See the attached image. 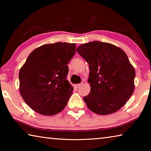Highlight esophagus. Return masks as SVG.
Returning a JSON list of instances; mask_svg holds the SVG:
<instances>
[{
    "label": "esophagus",
    "mask_w": 151,
    "mask_h": 151,
    "mask_svg": "<svg viewBox=\"0 0 151 151\" xmlns=\"http://www.w3.org/2000/svg\"><path fill=\"white\" fill-rule=\"evenodd\" d=\"M82 85H83V83H79V84H77V85H75V87L76 88H78L80 87V86H82Z\"/></svg>",
    "instance_id": "34e87169"
}]
</instances>
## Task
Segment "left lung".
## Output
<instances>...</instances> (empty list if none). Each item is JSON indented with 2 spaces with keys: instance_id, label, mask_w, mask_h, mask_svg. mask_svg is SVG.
<instances>
[{
  "instance_id": "8db88e82",
  "label": "left lung",
  "mask_w": 151,
  "mask_h": 151,
  "mask_svg": "<svg viewBox=\"0 0 151 151\" xmlns=\"http://www.w3.org/2000/svg\"><path fill=\"white\" fill-rule=\"evenodd\" d=\"M89 65L91 91L83 100L94 113L106 115L123 106L134 90L135 70L127 55L116 46L93 41L76 49Z\"/></svg>"
}]
</instances>
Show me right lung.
I'll use <instances>...</instances> for the list:
<instances>
[{
    "mask_svg": "<svg viewBox=\"0 0 151 151\" xmlns=\"http://www.w3.org/2000/svg\"><path fill=\"white\" fill-rule=\"evenodd\" d=\"M76 52V44L55 42L36 48L19 71L20 93L33 111L43 115L62 111L72 95L67 80L68 63Z\"/></svg>",
    "mask_w": 151,
    "mask_h": 151,
    "instance_id": "1",
    "label": "right lung"
}]
</instances>
